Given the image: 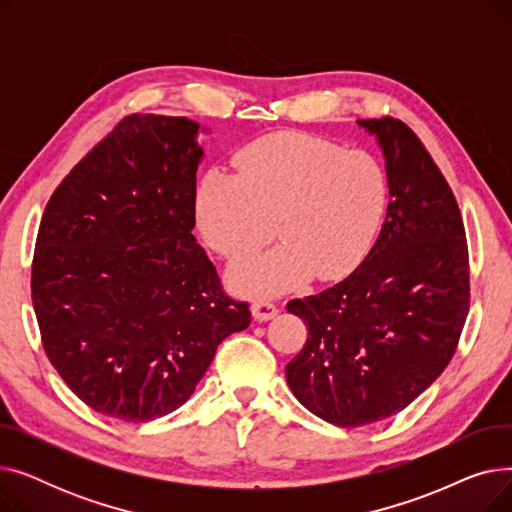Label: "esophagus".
Here are the masks:
<instances>
[{
    "mask_svg": "<svg viewBox=\"0 0 512 512\" xmlns=\"http://www.w3.org/2000/svg\"><path fill=\"white\" fill-rule=\"evenodd\" d=\"M251 313L257 321H267L278 315V307L272 301H265V299H255L251 305Z\"/></svg>",
    "mask_w": 512,
    "mask_h": 512,
    "instance_id": "1",
    "label": "esophagus"
}]
</instances>
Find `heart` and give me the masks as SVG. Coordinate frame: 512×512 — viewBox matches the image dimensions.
Segmentation results:
<instances>
[{
    "mask_svg": "<svg viewBox=\"0 0 512 512\" xmlns=\"http://www.w3.org/2000/svg\"><path fill=\"white\" fill-rule=\"evenodd\" d=\"M388 205V178L365 151L303 132H278L242 149L236 174L207 172L195 195L207 245L230 261L278 234L282 245L234 265L228 280L251 297L280 294L353 272L371 249Z\"/></svg>",
    "mask_w": 512,
    "mask_h": 512,
    "instance_id": "1",
    "label": "heart"
}]
</instances>
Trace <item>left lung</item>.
<instances>
[{
	"mask_svg": "<svg viewBox=\"0 0 512 512\" xmlns=\"http://www.w3.org/2000/svg\"><path fill=\"white\" fill-rule=\"evenodd\" d=\"M378 137L390 186L382 232L357 270L286 309L307 324L286 382L338 427L400 413L450 363L469 313V247L459 203L417 134L392 116Z\"/></svg>",
	"mask_w": 512,
	"mask_h": 512,
	"instance_id": "1",
	"label": "left lung"
}]
</instances>
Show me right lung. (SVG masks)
<instances>
[{"label": "right lung", "instance_id": "1", "mask_svg": "<svg viewBox=\"0 0 512 512\" xmlns=\"http://www.w3.org/2000/svg\"><path fill=\"white\" fill-rule=\"evenodd\" d=\"M199 124L130 114L43 211L31 297L43 351L97 413L143 423L191 398L251 324L193 236Z\"/></svg>", "mask_w": 512, "mask_h": 512}]
</instances>
